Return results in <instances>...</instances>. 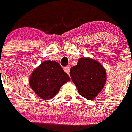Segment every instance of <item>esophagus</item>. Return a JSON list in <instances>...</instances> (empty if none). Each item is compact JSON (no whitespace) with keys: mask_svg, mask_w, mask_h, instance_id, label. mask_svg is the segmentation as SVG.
<instances>
[{"mask_svg":"<svg viewBox=\"0 0 132 132\" xmlns=\"http://www.w3.org/2000/svg\"><path fill=\"white\" fill-rule=\"evenodd\" d=\"M70 68L69 66H67V67H64V71H65L67 74H70Z\"/></svg>","mask_w":132,"mask_h":132,"instance_id":"34e87169","label":"esophagus"}]
</instances>
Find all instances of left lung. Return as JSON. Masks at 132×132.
<instances>
[{
  "mask_svg": "<svg viewBox=\"0 0 132 132\" xmlns=\"http://www.w3.org/2000/svg\"><path fill=\"white\" fill-rule=\"evenodd\" d=\"M70 76L79 94L88 100L95 97L106 81L104 67L91 58L79 59L77 65L71 67Z\"/></svg>",
  "mask_w": 132,
  "mask_h": 132,
  "instance_id": "obj_1",
  "label": "left lung"
}]
</instances>
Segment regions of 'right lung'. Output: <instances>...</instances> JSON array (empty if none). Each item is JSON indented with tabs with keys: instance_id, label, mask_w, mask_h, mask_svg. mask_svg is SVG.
Masks as SVG:
<instances>
[{
	"instance_id": "1",
	"label": "right lung",
	"mask_w": 132,
	"mask_h": 132,
	"mask_svg": "<svg viewBox=\"0 0 132 132\" xmlns=\"http://www.w3.org/2000/svg\"><path fill=\"white\" fill-rule=\"evenodd\" d=\"M70 81V77L58 62L47 60L34 70L29 84L39 97L49 100L58 93L63 84Z\"/></svg>"
}]
</instances>
